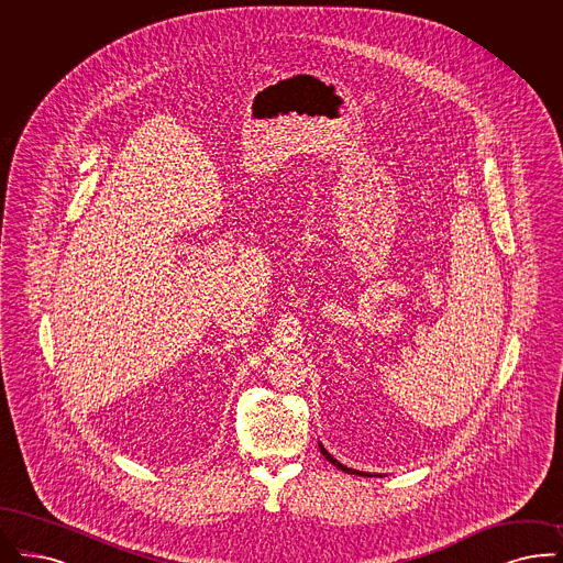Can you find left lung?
Instances as JSON below:
<instances>
[{
    "label": "left lung",
    "mask_w": 563,
    "mask_h": 563,
    "mask_svg": "<svg viewBox=\"0 0 563 563\" xmlns=\"http://www.w3.org/2000/svg\"><path fill=\"white\" fill-rule=\"evenodd\" d=\"M319 449H321V453H323V457L328 459L330 463H333L338 470H342V472H346V474H361V476H369V474H363V472H356V470H351V467H346V465H342L338 459H333L325 449H323V444L319 442Z\"/></svg>",
    "instance_id": "left-lung-1"
}]
</instances>
